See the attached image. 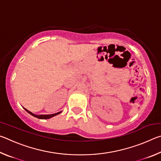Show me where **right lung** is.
I'll return each instance as SVG.
<instances>
[{
  "instance_id": "right-lung-1",
  "label": "right lung",
  "mask_w": 161,
  "mask_h": 161,
  "mask_svg": "<svg viewBox=\"0 0 161 161\" xmlns=\"http://www.w3.org/2000/svg\"><path fill=\"white\" fill-rule=\"evenodd\" d=\"M25 110L27 111V112L29 113L30 114H31L32 116H35V117H36V118L40 119H50V118H52V117H53V116H54L58 115V114H60V113L62 112V111H59V112H58V113H55V114H47V115H36V114H32V113L31 112V111H30L27 110L26 108H25Z\"/></svg>"
}]
</instances>
